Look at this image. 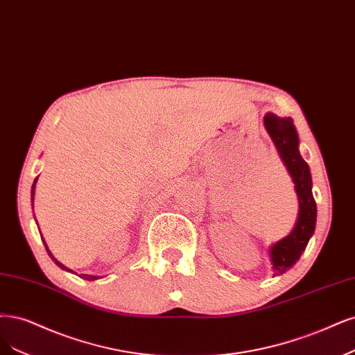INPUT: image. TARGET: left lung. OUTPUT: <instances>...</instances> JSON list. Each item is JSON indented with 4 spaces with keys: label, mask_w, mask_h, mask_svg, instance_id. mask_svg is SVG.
<instances>
[{
    "label": "left lung",
    "mask_w": 355,
    "mask_h": 355,
    "mask_svg": "<svg viewBox=\"0 0 355 355\" xmlns=\"http://www.w3.org/2000/svg\"><path fill=\"white\" fill-rule=\"evenodd\" d=\"M264 125L294 179L300 201V214L294 230L282 241L276 242L270 250L273 273L277 276L289 270L307 248V243L315 229L317 205L311 192L310 168L300 155L298 135L292 119H279L272 113H267L264 116Z\"/></svg>",
    "instance_id": "left-lung-1"
}]
</instances>
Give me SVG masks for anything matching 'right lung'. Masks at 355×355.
Segmentation results:
<instances>
[{
  "instance_id": "add662e5",
  "label": "right lung",
  "mask_w": 355,
  "mask_h": 355,
  "mask_svg": "<svg viewBox=\"0 0 355 355\" xmlns=\"http://www.w3.org/2000/svg\"><path fill=\"white\" fill-rule=\"evenodd\" d=\"M36 180H38V176H36V178H35V180H33V185H32V209H33V193H35V191H33V189H35V183H36ZM42 241H44V239H42ZM44 245H45V248H46V252H48V254H50V257H51V259H53V260L55 261V264H57L58 267H61V268H64V270H69V268H66V267H64L63 264H61L60 261H57V260L54 259V255H53V254L50 252V250H48V247H46V243H45V241H44ZM69 272H71V270H69ZM80 277H83V279H87V280H95V279H96L95 276H91V275H82Z\"/></svg>"
}]
</instances>
